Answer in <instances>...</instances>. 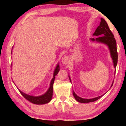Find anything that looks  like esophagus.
<instances>
[{"instance_id":"1","label":"esophagus","mask_w":126,"mask_h":126,"mask_svg":"<svg viewBox=\"0 0 126 126\" xmlns=\"http://www.w3.org/2000/svg\"><path fill=\"white\" fill-rule=\"evenodd\" d=\"M69 57L68 56L64 57L62 59V63L63 64H67L69 63Z\"/></svg>"}]
</instances>
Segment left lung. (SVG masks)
Wrapping results in <instances>:
<instances>
[{"instance_id":"1","label":"left lung","mask_w":126,"mask_h":126,"mask_svg":"<svg viewBox=\"0 0 126 126\" xmlns=\"http://www.w3.org/2000/svg\"><path fill=\"white\" fill-rule=\"evenodd\" d=\"M93 35L97 37L95 38H91L90 40L92 42L104 44L108 47L110 52V56H111V58L112 59L114 67L116 68L117 64V61H118V53H117V51L116 41L115 38H114L113 34L112 32L110 31V30L109 28L107 23L104 19L102 18H101V22H100L99 25L97 28ZM114 73H116V72H114ZM68 77H69V80L71 82V79L70 78L69 75L68 76ZM113 82L114 81H113L110 87H112L113 84ZM73 94L74 98L76 99L77 101L80 102V103H89V102H92L97 101V100L103 96L104 94L101 95V96H98L91 99L83 98L79 97L78 95L76 94L74 91H73Z\"/></svg>"}]
</instances>
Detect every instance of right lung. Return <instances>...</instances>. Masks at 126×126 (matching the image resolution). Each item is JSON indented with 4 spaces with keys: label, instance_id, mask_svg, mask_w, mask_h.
<instances>
[{
    "label": "right lung",
    "instance_id": "1",
    "mask_svg": "<svg viewBox=\"0 0 126 126\" xmlns=\"http://www.w3.org/2000/svg\"><path fill=\"white\" fill-rule=\"evenodd\" d=\"M59 71V63H58L56 65V67H55L54 73H53V77L50 81L49 87L47 91L45 93L43 94L39 95V96H33V95L25 94V93L23 92H22L18 89L19 91L23 96L24 97L25 99H27L28 101L31 102V103L35 104H44L46 103H48L52 100L53 92V83H54V82L55 76H56L57 75V74L58 73Z\"/></svg>",
    "mask_w": 126,
    "mask_h": 126
}]
</instances>
